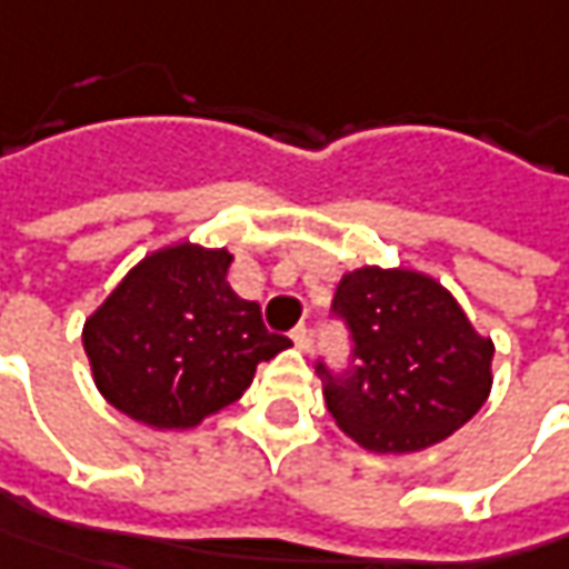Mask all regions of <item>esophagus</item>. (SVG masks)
<instances>
[{
	"mask_svg": "<svg viewBox=\"0 0 569 569\" xmlns=\"http://www.w3.org/2000/svg\"><path fill=\"white\" fill-rule=\"evenodd\" d=\"M289 337H292V343H296L299 350H309L311 331H309V325H306V321H302V325H296V328H292V333H289Z\"/></svg>",
	"mask_w": 569,
	"mask_h": 569,
	"instance_id": "obj_1",
	"label": "esophagus"
}]
</instances>
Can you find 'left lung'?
<instances>
[{"label": "left lung", "instance_id": "1", "mask_svg": "<svg viewBox=\"0 0 569 569\" xmlns=\"http://www.w3.org/2000/svg\"><path fill=\"white\" fill-rule=\"evenodd\" d=\"M331 315L350 333V366L315 369L337 427L362 449H430L487 401L493 343L432 277L362 267L340 280Z\"/></svg>", "mask_w": 569, "mask_h": 569}]
</instances>
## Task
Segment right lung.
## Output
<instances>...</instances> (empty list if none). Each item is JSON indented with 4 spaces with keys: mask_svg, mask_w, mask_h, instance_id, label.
<instances>
[{
    "mask_svg": "<svg viewBox=\"0 0 569 569\" xmlns=\"http://www.w3.org/2000/svg\"><path fill=\"white\" fill-rule=\"evenodd\" d=\"M226 248L174 244L137 263L86 321L98 391L146 427L187 430L238 401L289 347L229 286Z\"/></svg>",
    "mask_w": 569,
    "mask_h": 569,
    "instance_id": "right-lung-1",
    "label": "right lung"
}]
</instances>
